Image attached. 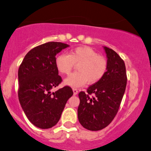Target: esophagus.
<instances>
[{
  "mask_svg": "<svg viewBox=\"0 0 151 151\" xmlns=\"http://www.w3.org/2000/svg\"><path fill=\"white\" fill-rule=\"evenodd\" d=\"M73 93L74 95H77V94L78 93V90L77 89V88H73Z\"/></svg>",
  "mask_w": 151,
  "mask_h": 151,
  "instance_id": "obj_1",
  "label": "esophagus"
}]
</instances>
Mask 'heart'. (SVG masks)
<instances>
[{
  "label": "heart",
  "instance_id": "obj_1",
  "mask_svg": "<svg viewBox=\"0 0 151 151\" xmlns=\"http://www.w3.org/2000/svg\"><path fill=\"white\" fill-rule=\"evenodd\" d=\"M55 63L58 72L66 75L72 72L74 65H79L78 72L65 80V84L73 88L82 86L87 82L97 83L104 77L108 69L106 59L88 46L77 47L71 50L69 55L59 54Z\"/></svg>",
  "mask_w": 151,
  "mask_h": 151
}]
</instances>
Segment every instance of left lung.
Listing matches in <instances>:
<instances>
[{
    "label": "left lung",
    "instance_id": "left-lung-1",
    "mask_svg": "<svg viewBox=\"0 0 151 151\" xmlns=\"http://www.w3.org/2000/svg\"><path fill=\"white\" fill-rule=\"evenodd\" d=\"M108 69L102 79L79 93L78 119L86 129L101 130L117 115L127 86L124 62L111 48L104 46ZM93 94L94 96H89Z\"/></svg>",
    "mask_w": 151,
    "mask_h": 151
}]
</instances>
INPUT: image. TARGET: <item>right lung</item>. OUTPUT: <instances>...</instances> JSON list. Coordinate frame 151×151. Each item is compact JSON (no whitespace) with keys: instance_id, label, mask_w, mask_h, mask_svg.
<instances>
[{"instance_id":"1","label":"right lung","mask_w":151,"mask_h":151,"mask_svg":"<svg viewBox=\"0 0 151 151\" xmlns=\"http://www.w3.org/2000/svg\"><path fill=\"white\" fill-rule=\"evenodd\" d=\"M68 46L60 42L36 46L27 52L19 68V103L29 120L40 129L51 128L57 124L67 101L73 95L68 86L50 92L62 82L55 56Z\"/></svg>"}]
</instances>
